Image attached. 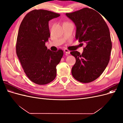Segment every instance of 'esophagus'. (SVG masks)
<instances>
[{"instance_id":"34e87169","label":"esophagus","mask_w":123,"mask_h":123,"mask_svg":"<svg viewBox=\"0 0 123 123\" xmlns=\"http://www.w3.org/2000/svg\"><path fill=\"white\" fill-rule=\"evenodd\" d=\"M64 52L66 53V54H70V51L69 50H68V49H64Z\"/></svg>"}]
</instances>
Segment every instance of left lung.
Wrapping results in <instances>:
<instances>
[{
    "label": "left lung",
    "instance_id": "1",
    "mask_svg": "<svg viewBox=\"0 0 123 123\" xmlns=\"http://www.w3.org/2000/svg\"><path fill=\"white\" fill-rule=\"evenodd\" d=\"M66 15L75 25V38L86 43L81 54L77 51L70 52L76 59L72 76L81 83L91 82L103 73L110 60L112 43L109 28L102 16L91 9Z\"/></svg>",
    "mask_w": 123,
    "mask_h": 123
}]
</instances>
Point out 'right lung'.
I'll use <instances>...</instances> for the list:
<instances>
[{"label":"right lung","mask_w":123,"mask_h":123,"mask_svg":"<svg viewBox=\"0 0 123 123\" xmlns=\"http://www.w3.org/2000/svg\"><path fill=\"white\" fill-rule=\"evenodd\" d=\"M60 14L44 10L28 13L18 30L16 50L22 67L28 77L38 85H46L56 76V67L63 56V51L53 52L45 46L50 36L49 20Z\"/></svg>","instance_id":"add662e5"}]
</instances>
